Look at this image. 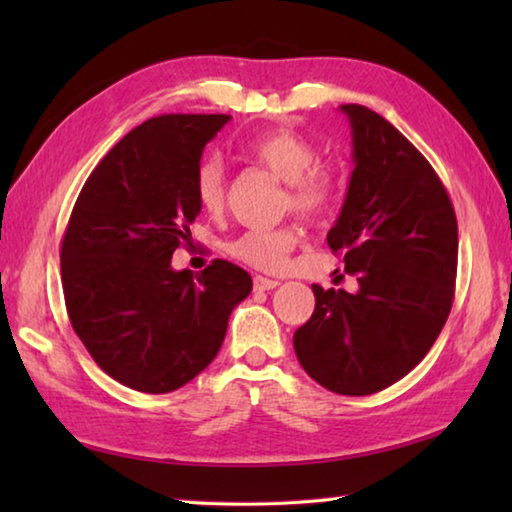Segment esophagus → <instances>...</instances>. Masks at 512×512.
<instances>
[{"label":"esophagus","mask_w":512,"mask_h":512,"mask_svg":"<svg viewBox=\"0 0 512 512\" xmlns=\"http://www.w3.org/2000/svg\"><path fill=\"white\" fill-rule=\"evenodd\" d=\"M253 284H255V291H271V289H275L280 282L271 280V277H264V275H255Z\"/></svg>","instance_id":"obj_1"}]
</instances>
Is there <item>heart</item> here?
Segmentation results:
<instances>
[{"label": "heart", "instance_id": "obj_1", "mask_svg": "<svg viewBox=\"0 0 512 512\" xmlns=\"http://www.w3.org/2000/svg\"><path fill=\"white\" fill-rule=\"evenodd\" d=\"M246 155L287 183L284 207H291L305 219H323L339 203L341 180L332 169L318 164L320 153L316 144L309 142L305 135L287 128L262 133L248 142ZM194 187L203 212L219 214L223 210L225 178L219 160H205L198 167ZM298 241L300 230L296 225L255 228L228 241L225 250L230 257L259 271H277L287 262Z\"/></svg>", "mask_w": 512, "mask_h": 512}]
</instances>
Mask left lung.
<instances>
[{"instance_id":"obj_1","label":"left lung","mask_w":512,"mask_h":512,"mask_svg":"<svg viewBox=\"0 0 512 512\" xmlns=\"http://www.w3.org/2000/svg\"><path fill=\"white\" fill-rule=\"evenodd\" d=\"M354 171L332 253L359 291L314 284L316 307L293 334L307 375L339 395H372L418 366L452 311L458 223L427 158L375 110L345 103Z\"/></svg>"}]
</instances>
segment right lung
<instances>
[{
  "label": "right lung",
  "mask_w": 512,
  "mask_h": 512,
  "mask_svg": "<svg viewBox=\"0 0 512 512\" xmlns=\"http://www.w3.org/2000/svg\"><path fill=\"white\" fill-rule=\"evenodd\" d=\"M230 115H160L112 146L76 198L60 246L69 323L133 391L171 393L210 366L253 280L225 259L173 271L201 212L196 171Z\"/></svg>",
  "instance_id": "obj_1"
}]
</instances>
